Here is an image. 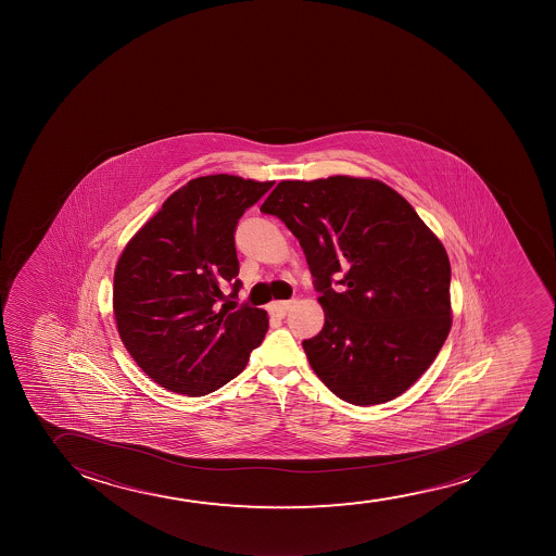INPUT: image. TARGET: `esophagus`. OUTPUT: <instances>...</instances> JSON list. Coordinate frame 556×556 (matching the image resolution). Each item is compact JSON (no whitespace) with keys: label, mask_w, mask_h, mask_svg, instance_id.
Wrapping results in <instances>:
<instances>
[{"label":"esophagus","mask_w":556,"mask_h":556,"mask_svg":"<svg viewBox=\"0 0 556 556\" xmlns=\"http://www.w3.org/2000/svg\"><path fill=\"white\" fill-rule=\"evenodd\" d=\"M295 304V301H278V303H273L268 306L267 311L273 314V316H278V318H283L286 314H288L289 308Z\"/></svg>","instance_id":"obj_1"}]
</instances>
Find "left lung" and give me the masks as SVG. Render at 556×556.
Masks as SVG:
<instances>
[{"mask_svg": "<svg viewBox=\"0 0 556 556\" xmlns=\"http://www.w3.org/2000/svg\"><path fill=\"white\" fill-rule=\"evenodd\" d=\"M261 212L295 235L321 293L326 324L303 342L319 380L359 407L407 392L452 327L448 255L415 207L378 179L331 176L280 181Z\"/></svg>", "mask_w": 556, "mask_h": 556, "instance_id": "1", "label": "left lung"}]
</instances>
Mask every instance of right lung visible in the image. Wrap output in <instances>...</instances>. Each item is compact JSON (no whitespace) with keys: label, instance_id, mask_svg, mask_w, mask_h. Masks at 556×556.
<instances>
[{"label":"right lung","instance_id":"right-lung-1","mask_svg":"<svg viewBox=\"0 0 556 556\" xmlns=\"http://www.w3.org/2000/svg\"><path fill=\"white\" fill-rule=\"evenodd\" d=\"M270 187L273 181L229 174L191 179L121 253L113 275L115 326L134 362L164 390L189 397L219 390L265 339L267 312L235 311V229ZM227 285L233 286L229 298Z\"/></svg>","mask_w":556,"mask_h":556}]
</instances>
